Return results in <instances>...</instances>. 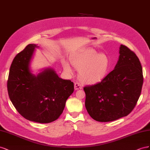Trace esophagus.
Segmentation results:
<instances>
[{"label":"esophagus","instance_id":"1","mask_svg":"<svg viewBox=\"0 0 150 150\" xmlns=\"http://www.w3.org/2000/svg\"><path fill=\"white\" fill-rule=\"evenodd\" d=\"M74 87H75V90H79V89H81L82 88V85H80V83H79V82H75L74 84Z\"/></svg>","mask_w":150,"mask_h":150}]
</instances>
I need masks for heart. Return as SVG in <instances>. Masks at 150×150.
I'll use <instances>...</instances> for the list:
<instances>
[{
  "instance_id": "heart-1",
  "label": "heart",
  "mask_w": 150,
  "mask_h": 150,
  "mask_svg": "<svg viewBox=\"0 0 150 150\" xmlns=\"http://www.w3.org/2000/svg\"><path fill=\"white\" fill-rule=\"evenodd\" d=\"M71 63L79 70V79L84 83L93 84L103 79L110 68L109 57L92 49H88L71 58ZM67 71L71 68L67 63L64 64Z\"/></svg>"
}]
</instances>
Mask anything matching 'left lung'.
Here are the masks:
<instances>
[{"mask_svg":"<svg viewBox=\"0 0 150 150\" xmlns=\"http://www.w3.org/2000/svg\"><path fill=\"white\" fill-rule=\"evenodd\" d=\"M115 68L101 82L85 86V108L99 122L126 116L134 109L143 83L142 67L134 52L121 45Z\"/></svg>","mask_w":150,"mask_h":150,"instance_id":"left-lung-1","label":"left lung"}]
</instances>
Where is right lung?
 <instances>
[{
  "label": "right lung",
  "instance_id": "right-lung-1",
  "mask_svg": "<svg viewBox=\"0 0 150 150\" xmlns=\"http://www.w3.org/2000/svg\"><path fill=\"white\" fill-rule=\"evenodd\" d=\"M37 46L29 44L16 55L7 80L8 97L18 112L29 121L50 123L57 120L74 91V82L59 78L46 69L37 76L29 70V63Z\"/></svg>",
  "mask_w": 150,
  "mask_h": 150
}]
</instances>
